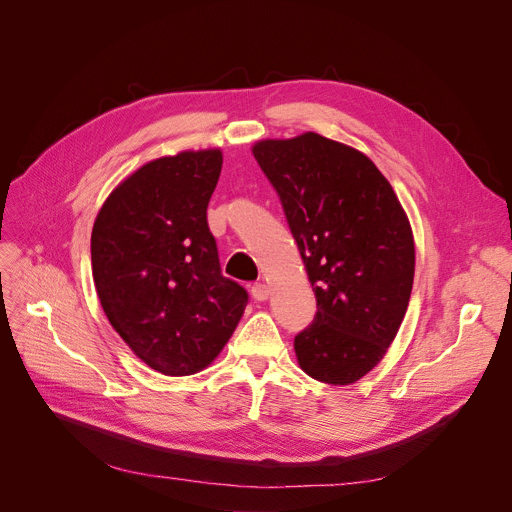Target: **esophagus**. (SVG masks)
Instances as JSON below:
<instances>
[{
    "label": "esophagus",
    "instance_id": "esophagus-1",
    "mask_svg": "<svg viewBox=\"0 0 512 512\" xmlns=\"http://www.w3.org/2000/svg\"><path fill=\"white\" fill-rule=\"evenodd\" d=\"M251 296H253L255 300H259V302L267 300V298H269V286H267L265 282H259V284H255V286L251 288Z\"/></svg>",
    "mask_w": 512,
    "mask_h": 512
}]
</instances>
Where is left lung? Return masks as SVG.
Returning a JSON list of instances; mask_svg holds the SVG:
<instances>
[{
	"mask_svg": "<svg viewBox=\"0 0 512 512\" xmlns=\"http://www.w3.org/2000/svg\"><path fill=\"white\" fill-rule=\"evenodd\" d=\"M253 156L278 191L317 296L313 325L294 337L300 368L352 385L377 366L401 327L414 286L410 220L360 150L306 131L261 140Z\"/></svg>",
	"mask_w": 512,
	"mask_h": 512,
	"instance_id": "8db88e82",
	"label": "left lung"
}]
</instances>
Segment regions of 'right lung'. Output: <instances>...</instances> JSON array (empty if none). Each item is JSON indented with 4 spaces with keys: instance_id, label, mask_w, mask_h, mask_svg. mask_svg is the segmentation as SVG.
<instances>
[{
    "instance_id": "1",
    "label": "right lung",
    "mask_w": 512,
    "mask_h": 512,
    "mask_svg": "<svg viewBox=\"0 0 512 512\" xmlns=\"http://www.w3.org/2000/svg\"><path fill=\"white\" fill-rule=\"evenodd\" d=\"M220 170V148L150 160L111 191L92 226L102 311L131 352L166 377L210 366L249 300L222 276L208 226Z\"/></svg>"
}]
</instances>
